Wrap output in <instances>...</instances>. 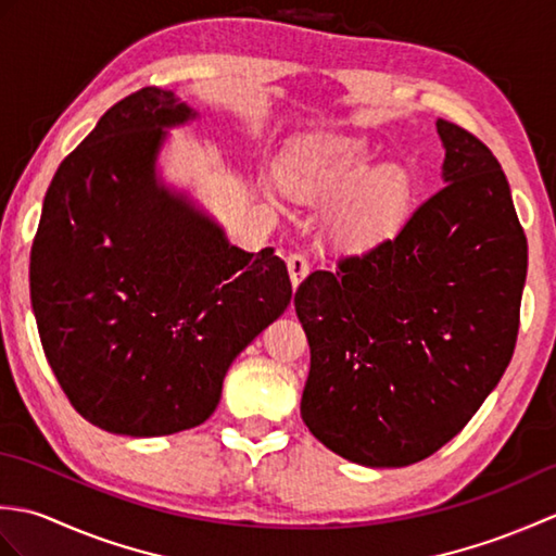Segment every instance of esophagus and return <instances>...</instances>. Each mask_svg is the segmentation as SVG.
Segmentation results:
<instances>
[{
  "label": "esophagus",
  "instance_id": "obj_1",
  "mask_svg": "<svg viewBox=\"0 0 556 556\" xmlns=\"http://www.w3.org/2000/svg\"><path fill=\"white\" fill-rule=\"evenodd\" d=\"M287 267H289V275H291V285H293V289H296V287L301 285V281L305 279V275H308V271H311L308 257L301 255V253H291V255L287 257Z\"/></svg>",
  "mask_w": 556,
  "mask_h": 556
}]
</instances>
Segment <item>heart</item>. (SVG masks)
<instances>
[{"label": "heart", "instance_id": "b5f03b06", "mask_svg": "<svg viewBox=\"0 0 556 556\" xmlns=\"http://www.w3.org/2000/svg\"><path fill=\"white\" fill-rule=\"evenodd\" d=\"M281 176L308 198L349 193L334 210V229L349 241H370L399 229L413 203L410 176L401 167L375 169V152L361 138H305L287 155Z\"/></svg>", "mask_w": 556, "mask_h": 556}]
</instances>
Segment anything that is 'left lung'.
Masks as SVG:
<instances>
[{"instance_id": "1", "label": "left lung", "mask_w": 556, "mask_h": 556, "mask_svg": "<svg viewBox=\"0 0 556 556\" xmlns=\"http://www.w3.org/2000/svg\"><path fill=\"white\" fill-rule=\"evenodd\" d=\"M444 188L394 236L293 296L311 344L301 416L334 454L410 466L466 428L514 356L528 241L492 150L437 119Z\"/></svg>"}]
</instances>
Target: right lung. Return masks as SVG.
Wrapping results in <instances>:
<instances>
[{
  "label": "right lung",
  "mask_w": 556,
  "mask_h": 556,
  "mask_svg": "<svg viewBox=\"0 0 556 556\" xmlns=\"http://www.w3.org/2000/svg\"><path fill=\"white\" fill-rule=\"evenodd\" d=\"M195 112L143 88L59 164L30 248V303L83 418L114 434L191 430L215 413L233 358L287 311L275 248L245 253L157 184L162 128Z\"/></svg>",
  "instance_id": "add662e5"
}]
</instances>
